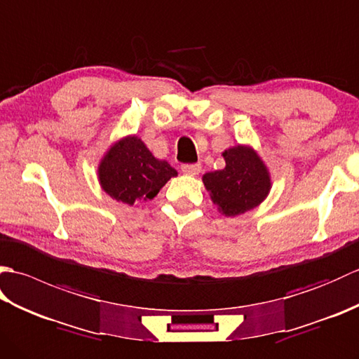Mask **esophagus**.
<instances>
[{"instance_id":"1","label":"esophagus","mask_w":359,"mask_h":359,"mask_svg":"<svg viewBox=\"0 0 359 359\" xmlns=\"http://www.w3.org/2000/svg\"><path fill=\"white\" fill-rule=\"evenodd\" d=\"M202 171V166L199 163H187L182 165V172L187 175H197Z\"/></svg>"}]
</instances>
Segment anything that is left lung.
Wrapping results in <instances>:
<instances>
[{"mask_svg":"<svg viewBox=\"0 0 359 359\" xmlns=\"http://www.w3.org/2000/svg\"><path fill=\"white\" fill-rule=\"evenodd\" d=\"M224 170L203 174V185L220 215L234 217L259 207L271 189L270 171L250 144L222 152Z\"/></svg>","mask_w":359,"mask_h":359,"instance_id":"obj_1","label":"left lung"}]
</instances>
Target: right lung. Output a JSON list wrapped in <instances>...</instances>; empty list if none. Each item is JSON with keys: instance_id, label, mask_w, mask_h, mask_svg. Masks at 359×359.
Segmentation results:
<instances>
[{"instance_id": "1", "label": "right lung", "mask_w": 359, "mask_h": 359, "mask_svg": "<svg viewBox=\"0 0 359 359\" xmlns=\"http://www.w3.org/2000/svg\"><path fill=\"white\" fill-rule=\"evenodd\" d=\"M98 182L103 191L129 207L154 199L177 171L158 160L137 135H126L112 143L98 163Z\"/></svg>"}]
</instances>
